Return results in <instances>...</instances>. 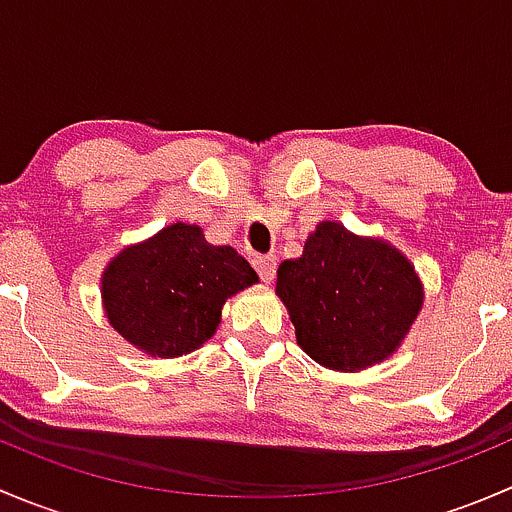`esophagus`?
I'll return each instance as SVG.
<instances>
[{"label":"esophagus","instance_id":"esophagus-1","mask_svg":"<svg viewBox=\"0 0 512 512\" xmlns=\"http://www.w3.org/2000/svg\"><path fill=\"white\" fill-rule=\"evenodd\" d=\"M252 265H255L257 275L262 277V282L275 280L277 262H275V257H272V255H255V257H252Z\"/></svg>","mask_w":512,"mask_h":512}]
</instances>
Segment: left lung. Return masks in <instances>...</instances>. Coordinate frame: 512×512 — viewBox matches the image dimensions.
I'll list each match as a JSON object with an SVG mask.
<instances>
[{"label":"left lung","mask_w":512,"mask_h":512,"mask_svg":"<svg viewBox=\"0 0 512 512\" xmlns=\"http://www.w3.org/2000/svg\"><path fill=\"white\" fill-rule=\"evenodd\" d=\"M297 344L337 371H361L389 359L421 312L423 287L414 265L389 242L359 237L324 220L302 257L277 267Z\"/></svg>","instance_id":"8db88e82"}]
</instances>
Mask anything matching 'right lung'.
Masks as SVG:
<instances>
[{
    "mask_svg": "<svg viewBox=\"0 0 512 512\" xmlns=\"http://www.w3.org/2000/svg\"><path fill=\"white\" fill-rule=\"evenodd\" d=\"M255 282L257 272L230 245H210L198 225L173 223L108 262L101 299L126 342L173 359L203 347L225 299Z\"/></svg>",
    "mask_w": 512,
    "mask_h": 512,
    "instance_id": "1",
    "label": "right lung"
}]
</instances>
